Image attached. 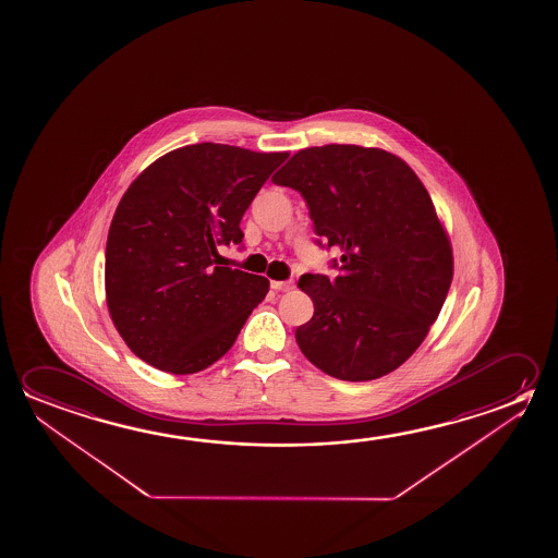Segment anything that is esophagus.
Returning a JSON list of instances; mask_svg holds the SVG:
<instances>
[{"label": "esophagus", "instance_id": "1", "mask_svg": "<svg viewBox=\"0 0 558 558\" xmlns=\"http://www.w3.org/2000/svg\"><path fill=\"white\" fill-rule=\"evenodd\" d=\"M270 288L275 290V292H290L293 288V280H282V282H270Z\"/></svg>", "mask_w": 558, "mask_h": 558}]
</instances>
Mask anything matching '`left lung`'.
<instances>
[{
  "label": "left lung",
  "mask_w": 558,
  "mask_h": 558,
  "mask_svg": "<svg viewBox=\"0 0 558 558\" xmlns=\"http://www.w3.org/2000/svg\"><path fill=\"white\" fill-rule=\"evenodd\" d=\"M272 183L300 192L317 245L338 275L298 286L315 305L295 329L303 356L342 381H369L421 347L446 302L453 255L428 191L402 159L375 147L298 151Z\"/></svg>",
  "instance_id": "left-lung-1"
}]
</instances>
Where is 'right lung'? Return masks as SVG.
Wrapping results in <instances>:
<instances>
[{
    "label": "right lung",
    "instance_id": "1",
    "mask_svg": "<svg viewBox=\"0 0 558 558\" xmlns=\"http://www.w3.org/2000/svg\"><path fill=\"white\" fill-rule=\"evenodd\" d=\"M286 159L204 142L159 157L130 184L110 223L105 290L140 360L196 374L233 347L270 283L220 266L218 247L241 245L243 214Z\"/></svg>",
    "mask_w": 558,
    "mask_h": 558
}]
</instances>
